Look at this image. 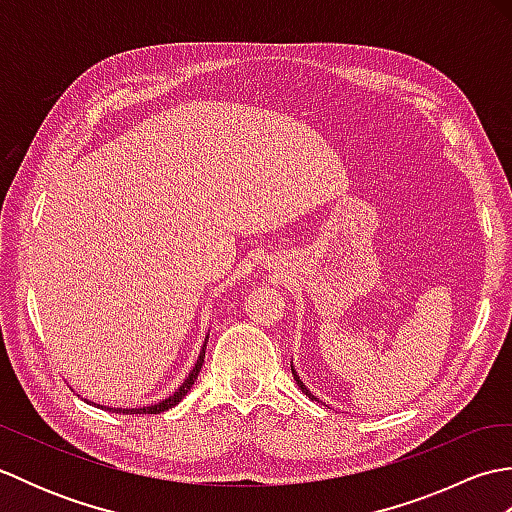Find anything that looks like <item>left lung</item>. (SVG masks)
I'll list each match as a JSON object with an SVG mask.
<instances>
[{"label":"left lung","mask_w":512,"mask_h":512,"mask_svg":"<svg viewBox=\"0 0 512 512\" xmlns=\"http://www.w3.org/2000/svg\"><path fill=\"white\" fill-rule=\"evenodd\" d=\"M292 376H295V380H297V385L301 387V391H303V394H306V396H308V398H312V400H317V398H314V396L310 394V391L306 389V385H303V383H301V380L297 378V372H295V369H292Z\"/></svg>","instance_id":"1"}]
</instances>
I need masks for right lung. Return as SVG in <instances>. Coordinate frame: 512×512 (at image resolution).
I'll use <instances>...</instances> for the list:
<instances>
[{
    "label": "right lung",
    "mask_w": 512,
    "mask_h": 512,
    "mask_svg": "<svg viewBox=\"0 0 512 512\" xmlns=\"http://www.w3.org/2000/svg\"><path fill=\"white\" fill-rule=\"evenodd\" d=\"M206 339H209V336H206ZM204 350H206V343H204L202 352H200V356H198V363H195V367L191 369L189 378L184 380V383L180 385V389L173 391V394H171L169 398H165L162 402H158V405H151V407H140V409H110V411H116V413H160V411H167V409H171V407H176L178 402H180L184 396H187V391L193 387L195 378H198V374H200L202 363H204Z\"/></svg>",
    "instance_id": "right-lung-1"
}]
</instances>
